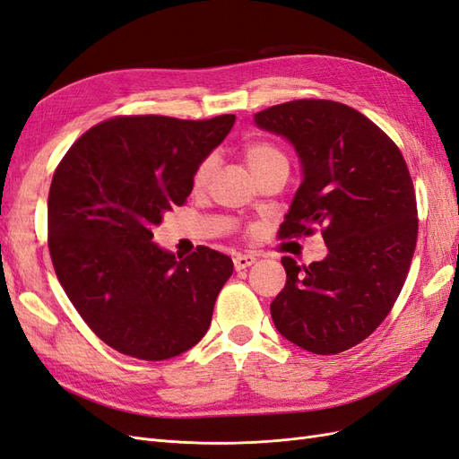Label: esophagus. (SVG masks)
<instances>
[{
  "mask_svg": "<svg viewBox=\"0 0 459 459\" xmlns=\"http://www.w3.org/2000/svg\"><path fill=\"white\" fill-rule=\"evenodd\" d=\"M255 263H256V255H253V253H239V255H235V258H233L235 270L249 268V266L255 264Z\"/></svg>",
  "mask_w": 459,
  "mask_h": 459,
  "instance_id": "esophagus-1",
  "label": "esophagus"
}]
</instances>
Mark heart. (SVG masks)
I'll return each mask as SVG.
<instances>
[{
    "label": "heart",
    "instance_id": "heart-1",
    "mask_svg": "<svg viewBox=\"0 0 459 459\" xmlns=\"http://www.w3.org/2000/svg\"><path fill=\"white\" fill-rule=\"evenodd\" d=\"M243 158H245L247 168L251 169L255 178L278 162H286V156L281 154L280 148L270 144V143H264V141H255V143L247 144L243 151ZM214 169H216V158L210 156V158L203 160V164L196 168L195 178H193L195 189H204L208 181L212 179Z\"/></svg>",
    "mask_w": 459,
    "mask_h": 459
}]
</instances>
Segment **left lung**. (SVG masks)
<instances>
[{"instance_id":"1","label":"left lung","mask_w":459,"mask_h":459,"mask_svg":"<svg viewBox=\"0 0 459 459\" xmlns=\"http://www.w3.org/2000/svg\"><path fill=\"white\" fill-rule=\"evenodd\" d=\"M253 119L299 158L301 185L280 235L320 228L328 247L305 268L281 258L288 280L270 303L272 320L301 350H350L386 318L410 270L417 243L410 169L386 133L340 102L293 100Z\"/></svg>"}]
</instances>
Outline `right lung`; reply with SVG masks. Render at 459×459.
I'll list each match as a JSON object with an SVG mask.
<instances>
[{
    "label": "right lung",
    "instance_id": "add662e5",
    "mask_svg": "<svg viewBox=\"0 0 459 459\" xmlns=\"http://www.w3.org/2000/svg\"><path fill=\"white\" fill-rule=\"evenodd\" d=\"M235 116H131L98 123L61 160L48 196V245L61 288L116 351L164 361L199 343L233 263L199 247L178 256L152 241L193 191L195 171Z\"/></svg>",
    "mask_w": 459,
    "mask_h": 459
}]
</instances>
